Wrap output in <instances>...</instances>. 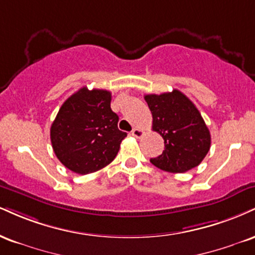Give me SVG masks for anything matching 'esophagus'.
Listing matches in <instances>:
<instances>
[{"mask_svg": "<svg viewBox=\"0 0 255 255\" xmlns=\"http://www.w3.org/2000/svg\"><path fill=\"white\" fill-rule=\"evenodd\" d=\"M145 134V131L142 129H140V128H134L133 130H131V135L135 136V137H141Z\"/></svg>", "mask_w": 255, "mask_h": 255, "instance_id": "obj_1", "label": "esophagus"}]
</instances>
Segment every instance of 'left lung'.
I'll use <instances>...</instances> for the list:
<instances>
[{
  "instance_id": "1",
  "label": "left lung",
  "mask_w": 255,
  "mask_h": 255,
  "mask_svg": "<svg viewBox=\"0 0 255 255\" xmlns=\"http://www.w3.org/2000/svg\"><path fill=\"white\" fill-rule=\"evenodd\" d=\"M153 130L164 139L165 151L151 162L162 171L183 173L201 164L210 149V131L201 113L179 90L145 95Z\"/></svg>"
}]
</instances>
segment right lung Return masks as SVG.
<instances>
[{"label": "right lung", "instance_id": "obj_1", "mask_svg": "<svg viewBox=\"0 0 255 255\" xmlns=\"http://www.w3.org/2000/svg\"><path fill=\"white\" fill-rule=\"evenodd\" d=\"M112 94L79 89L63 106L51 126V142L64 166L78 174L96 172L114 160L127 133L118 128L110 108Z\"/></svg>", "mask_w": 255, "mask_h": 255}]
</instances>
